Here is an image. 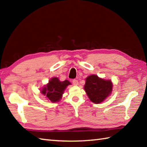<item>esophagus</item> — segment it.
I'll list each match as a JSON object with an SVG mask.
<instances>
[{"label":"esophagus","instance_id":"34e87169","mask_svg":"<svg viewBox=\"0 0 147 147\" xmlns=\"http://www.w3.org/2000/svg\"><path fill=\"white\" fill-rule=\"evenodd\" d=\"M73 84L74 85H78V81L77 80H73Z\"/></svg>","mask_w":147,"mask_h":147}]
</instances>
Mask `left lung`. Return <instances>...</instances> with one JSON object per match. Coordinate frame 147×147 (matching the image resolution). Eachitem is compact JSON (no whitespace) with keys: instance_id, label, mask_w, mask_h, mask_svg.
<instances>
[{"instance_id":"left-lung-1","label":"left lung","mask_w":147,"mask_h":147,"mask_svg":"<svg viewBox=\"0 0 147 147\" xmlns=\"http://www.w3.org/2000/svg\"><path fill=\"white\" fill-rule=\"evenodd\" d=\"M112 86L111 80H104L96 74H92L86 78L84 90L90 101L100 104L111 95Z\"/></svg>"}]
</instances>
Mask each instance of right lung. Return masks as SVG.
Returning a JSON list of instances; mask_svg holds the SVG:
<instances>
[{"mask_svg":"<svg viewBox=\"0 0 147 147\" xmlns=\"http://www.w3.org/2000/svg\"><path fill=\"white\" fill-rule=\"evenodd\" d=\"M69 85H71V83L67 80L61 82L59 78L53 77L47 85L42 87L40 93L49 101L52 103L58 102L61 100L65 90Z\"/></svg>","mask_w":147,"mask_h":147,"instance_id":"obj_1","label":"right lung"}]
</instances>
